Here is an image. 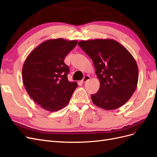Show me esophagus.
<instances>
[{"mask_svg": "<svg viewBox=\"0 0 157 157\" xmlns=\"http://www.w3.org/2000/svg\"><path fill=\"white\" fill-rule=\"evenodd\" d=\"M89 79H90V77H89V76L86 75V76H85V77L83 78V79L82 80L81 82H82V83H85L86 82H87Z\"/></svg>", "mask_w": 157, "mask_h": 157, "instance_id": "34e87169", "label": "esophagus"}]
</instances>
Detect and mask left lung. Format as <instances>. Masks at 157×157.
<instances>
[{"label":"left lung","mask_w":157,"mask_h":157,"mask_svg":"<svg viewBox=\"0 0 157 157\" xmlns=\"http://www.w3.org/2000/svg\"><path fill=\"white\" fill-rule=\"evenodd\" d=\"M78 45L92 59L100 82L92 102L105 110L122 106L136 91L138 67L134 57L117 41L105 39L80 41Z\"/></svg>","instance_id":"obj_1"}]
</instances>
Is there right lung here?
Instances as JSON below:
<instances>
[{"mask_svg":"<svg viewBox=\"0 0 157 157\" xmlns=\"http://www.w3.org/2000/svg\"><path fill=\"white\" fill-rule=\"evenodd\" d=\"M77 40L50 39L28 55L22 68V79L29 96L45 110L54 112L67 105L76 82L67 78L69 67L64 63Z\"/></svg>","mask_w":157,"mask_h":157,"instance_id":"right-lung-1","label":"right lung"}]
</instances>
